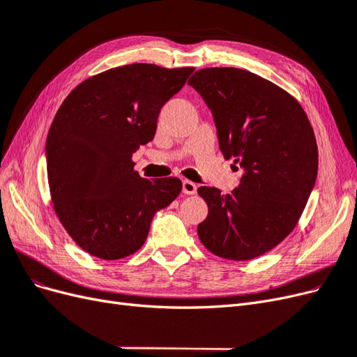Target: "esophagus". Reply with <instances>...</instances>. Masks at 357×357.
<instances>
[{
  "mask_svg": "<svg viewBox=\"0 0 357 357\" xmlns=\"http://www.w3.org/2000/svg\"><path fill=\"white\" fill-rule=\"evenodd\" d=\"M197 189L198 188L193 181H190V180L183 181V193H185V195H195Z\"/></svg>",
  "mask_w": 357,
  "mask_h": 357,
  "instance_id": "obj_1",
  "label": "esophagus"
}]
</instances>
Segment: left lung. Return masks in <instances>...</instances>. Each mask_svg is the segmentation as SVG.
I'll return each mask as SVG.
<instances>
[{"label":"left lung","instance_id":"obj_1","mask_svg":"<svg viewBox=\"0 0 357 357\" xmlns=\"http://www.w3.org/2000/svg\"><path fill=\"white\" fill-rule=\"evenodd\" d=\"M211 110L225 159L243 168L228 195L201 186L208 215L201 243L215 256L250 261L294 231L314 188L319 152L301 104L277 84L240 68H204L188 82Z\"/></svg>","mask_w":357,"mask_h":357}]
</instances>
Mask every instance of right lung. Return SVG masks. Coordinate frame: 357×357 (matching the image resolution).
Segmentation results:
<instances>
[{"mask_svg": "<svg viewBox=\"0 0 357 357\" xmlns=\"http://www.w3.org/2000/svg\"><path fill=\"white\" fill-rule=\"evenodd\" d=\"M193 70L112 68L82 82L59 107L46 142L50 197L84 252L105 261L135 253L153 215L180 195L177 177L143 178L132 155L152 142L162 105Z\"/></svg>", "mask_w": 357, "mask_h": 357, "instance_id": "1", "label": "right lung"}]
</instances>
